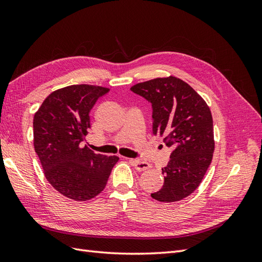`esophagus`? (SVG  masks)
<instances>
[{
	"mask_svg": "<svg viewBox=\"0 0 262 262\" xmlns=\"http://www.w3.org/2000/svg\"><path fill=\"white\" fill-rule=\"evenodd\" d=\"M130 162L133 163V165L135 166V169L137 171H144V170H147L151 168V164L145 162V161H142V160H130Z\"/></svg>",
	"mask_w": 262,
	"mask_h": 262,
	"instance_id": "1",
	"label": "esophagus"
}]
</instances>
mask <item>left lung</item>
<instances>
[{
    "mask_svg": "<svg viewBox=\"0 0 262 262\" xmlns=\"http://www.w3.org/2000/svg\"><path fill=\"white\" fill-rule=\"evenodd\" d=\"M130 90L152 103L153 134L172 148L162 169L164 183L152 198L173 203L191 194L210 165L215 148L213 117L205 100L176 76L137 83Z\"/></svg>",
    "mask_w": 262,
    "mask_h": 262,
    "instance_id": "8db88e82",
    "label": "left lung"
}]
</instances>
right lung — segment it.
<instances>
[{
	"mask_svg": "<svg viewBox=\"0 0 262 262\" xmlns=\"http://www.w3.org/2000/svg\"><path fill=\"white\" fill-rule=\"evenodd\" d=\"M108 88L77 84L45 99L33 117V146L48 182L70 199L84 202L101 192L118 157L81 147L90 128V110Z\"/></svg>",
	"mask_w": 262,
	"mask_h": 262,
	"instance_id": "1",
	"label": "right lung"
}]
</instances>
